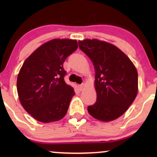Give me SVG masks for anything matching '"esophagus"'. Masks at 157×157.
<instances>
[{
  "instance_id": "esophagus-1",
  "label": "esophagus",
  "mask_w": 157,
  "mask_h": 157,
  "mask_svg": "<svg viewBox=\"0 0 157 157\" xmlns=\"http://www.w3.org/2000/svg\"><path fill=\"white\" fill-rule=\"evenodd\" d=\"M84 87H85V84H81V85H79L78 86V89L80 91H82V90L84 89Z\"/></svg>"
}]
</instances>
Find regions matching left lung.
<instances>
[{"mask_svg": "<svg viewBox=\"0 0 157 157\" xmlns=\"http://www.w3.org/2000/svg\"><path fill=\"white\" fill-rule=\"evenodd\" d=\"M79 47L92 61L97 101L88 106L94 118L116 120L127 111L138 92V74L134 63L114 45L97 39L79 40Z\"/></svg>", "mask_w": 157, "mask_h": 157, "instance_id": "8db88e82", "label": "left lung"}]
</instances>
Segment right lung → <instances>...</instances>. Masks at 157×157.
I'll return each instance as SVG.
<instances>
[{
    "instance_id": "add662e5",
    "label": "right lung",
    "mask_w": 157,
    "mask_h": 157,
    "mask_svg": "<svg viewBox=\"0 0 157 157\" xmlns=\"http://www.w3.org/2000/svg\"><path fill=\"white\" fill-rule=\"evenodd\" d=\"M77 47L76 40L53 39L23 63L17 75V94L23 109L37 121H58L67 113L75 92L65 82L63 65Z\"/></svg>"
}]
</instances>
